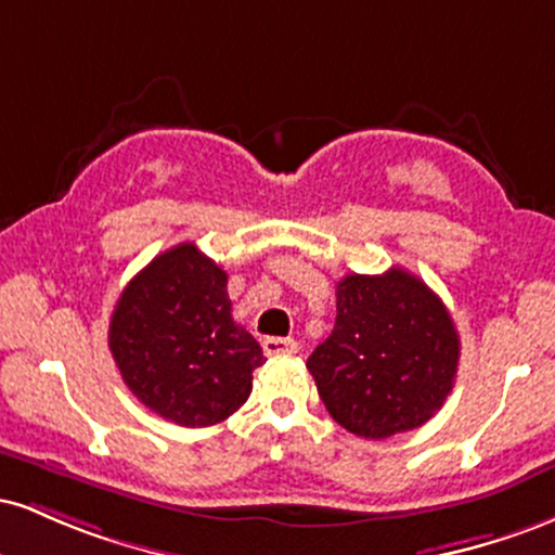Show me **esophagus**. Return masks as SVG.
Here are the masks:
<instances>
[{"mask_svg":"<svg viewBox=\"0 0 555 555\" xmlns=\"http://www.w3.org/2000/svg\"><path fill=\"white\" fill-rule=\"evenodd\" d=\"M299 344L292 339V336H269V339H263V352L269 354V358H279V354H297Z\"/></svg>","mask_w":555,"mask_h":555,"instance_id":"esophagus-1","label":"esophagus"}]
</instances>
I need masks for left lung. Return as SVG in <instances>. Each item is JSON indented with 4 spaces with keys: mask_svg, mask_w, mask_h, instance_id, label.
Returning <instances> with one entry per match:
<instances>
[{
    "mask_svg": "<svg viewBox=\"0 0 555 555\" xmlns=\"http://www.w3.org/2000/svg\"><path fill=\"white\" fill-rule=\"evenodd\" d=\"M460 334L423 279L404 269L349 273L336 284V323L308 358L328 415L360 438L425 425L454 388Z\"/></svg>",
    "mask_w": 555,
    "mask_h": 555,
    "instance_id": "1",
    "label": "left lung"
}]
</instances>
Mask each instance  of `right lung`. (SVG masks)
<instances>
[{
	"mask_svg": "<svg viewBox=\"0 0 555 555\" xmlns=\"http://www.w3.org/2000/svg\"><path fill=\"white\" fill-rule=\"evenodd\" d=\"M109 349L135 397L184 428H208L245 404L260 344L232 321L227 273L193 242L171 247L125 286Z\"/></svg>",
	"mask_w": 555,
	"mask_h": 555,
	"instance_id": "1",
	"label": "right lung"
}]
</instances>
